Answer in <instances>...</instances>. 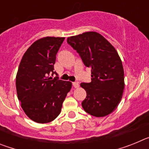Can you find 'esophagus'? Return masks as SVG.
Returning a JSON list of instances; mask_svg holds the SVG:
<instances>
[{
    "label": "esophagus",
    "mask_w": 149,
    "mask_h": 149,
    "mask_svg": "<svg viewBox=\"0 0 149 149\" xmlns=\"http://www.w3.org/2000/svg\"><path fill=\"white\" fill-rule=\"evenodd\" d=\"M73 86L74 88H78L79 87V83L78 82H74Z\"/></svg>",
    "instance_id": "34e87169"
}]
</instances>
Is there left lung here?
I'll list each match as a JSON object with an SVG mask.
<instances>
[{
	"mask_svg": "<svg viewBox=\"0 0 149 149\" xmlns=\"http://www.w3.org/2000/svg\"><path fill=\"white\" fill-rule=\"evenodd\" d=\"M84 65L91 68V82L81 83L86 92L84 110L95 117H104L116 109L125 88L124 68L118 52L103 36L86 32L67 39Z\"/></svg>",
	"mask_w": 149,
	"mask_h": 149,
	"instance_id": "obj_1",
	"label": "left lung"
}]
</instances>
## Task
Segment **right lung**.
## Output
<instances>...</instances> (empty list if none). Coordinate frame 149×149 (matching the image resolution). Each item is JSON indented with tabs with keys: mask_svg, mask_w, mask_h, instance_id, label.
Instances as JSON below:
<instances>
[{
	"mask_svg": "<svg viewBox=\"0 0 149 149\" xmlns=\"http://www.w3.org/2000/svg\"><path fill=\"white\" fill-rule=\"evenodd\" d=\"M64 37L47 36L34 42L24 54L16 74V91L24 112L37 123L54 120L72 83L51 77L56 54ZM57 75V74H56Z\"/></svg>",
	"mask_w": 149,
	"mask_h": 149,
	"instance_id": "right-lung-1",
	"label": "right lung"
}]
</instances>
